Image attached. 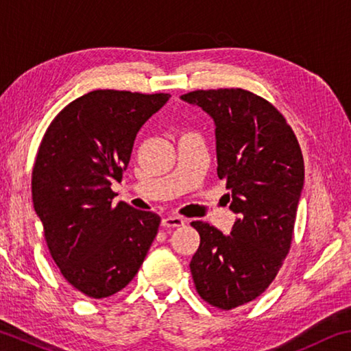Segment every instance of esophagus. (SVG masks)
<instances>
[{"label": "esophagus", "mask_w": 351, "mask_h": 351, "mask_svg": "<svg viewBox=\"0 0 351 351\" xmlns=\"http://www.w3.org/2000/svg\"><path fill=\"white\" fill-rule=\"evenodd\" d=\"M161 224H162V227H165V228L181 227V226L186 224V219H182L181 216H165Z\"/></svg>", "instance_id": "1"}]
</instances>
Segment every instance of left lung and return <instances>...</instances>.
Instances as JSON below:
<instances>
[{"mask_svg": "<svg viewBox=\"0 0 351 351\" xmlns=\"http://www.w3.org/2000/svg\"><path fill=\"white\" fill-rule=\"evenodd\" d=\"M181 99L215 121L218 176L238 215L230 234L192 222L201 242L190 271L204 301L232 310L265 291L290 250L304 187L302 152L282 113L244 88L195 90Z\"/></svg>", "mask_w": 351, "mask_h": 351, "instance_id": "left-lung-1", "label": "left lung"}]
</instances>
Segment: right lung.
Wrapping results in <instances>:
<instances>
[{
  "label": "right lung",
  "mask_w": 351,
  "mask_h": 351,
  "mask_svg": "<svg viewBox=\"0 0 351 351\" xmlns=\"http://www.w3.org/2000/svg\"><path fill=\"white\" fill-rule=\"evenodd\" d=\"M169 93L93 90L47 127L32 171V199L49 252L66 281L93 299L112 296L144 263L161 218L113 206L136 133Z\"/></svg>",
  "instance_id": "obj_1"
}]
</instances>
